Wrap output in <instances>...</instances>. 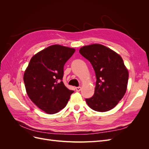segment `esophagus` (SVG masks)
Wrapping results in <instances>:
<instances>
[{
    "mask_svg": "<svg viewBox=\"0 0 149 149\" xmlns=\"http://www.w3.org/2000/svg\"><path fill=\"white\" fill-rule=\"evenodd\" d=\"M81 89V87H76V91H77V92L80 91Z\"/></svg>",
    "mask_w": 149,
    "mask_h": 149,
    "instance_id": "obj_1",
    "label": "esophagus"
}]
</instances>
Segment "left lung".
<instances>
[{
    "label": "left lung",
    "instance_id": "left-lung-1",
    "mask_svg": "<svg viewBox=\"0 0 149 149\" xmlns=\"http://www.w3.org/2000/svg\"><path fill=\"white\" fill-rule=\"evenodd\" d=\"M79 52L91 63L97 79L93 96L86 99L87 104L98 112L113 109L124 97L127 87L129 71L123 58L98 43L83 46Z\"/></svg>",
    "mask_w": 149,
    "mask_h": 149
}]
</instances>
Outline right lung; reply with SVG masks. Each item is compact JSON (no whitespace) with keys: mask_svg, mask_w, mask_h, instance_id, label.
Listing matches in <instances>:
<instances>
[{"mask_svg":"<svg viewBox=\"0 0 149 149\" xmlns=\"http://www.w3.org/2000/svg\"><path fill=\"white\" fill-rule=\"evenodd\" d=\"M75 49L53 45L32 56L24 74L26 93L46 113H57L66 106L74 91L63 82V67Z\"/></svg>","mask_w":149,"mask_h":149,"instance_id":"obj_1","label":"right lung"}]
</instances>
